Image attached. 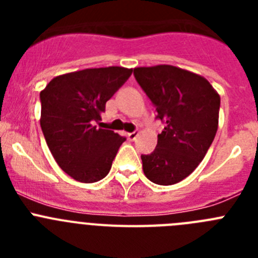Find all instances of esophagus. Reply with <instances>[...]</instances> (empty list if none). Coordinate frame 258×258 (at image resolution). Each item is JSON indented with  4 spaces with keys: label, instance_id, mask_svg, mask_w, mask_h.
<instances>
[{
    "label": "esophagus",
    "instance_id": "1",
    "mask_svg": "<svg viewBox=\"0 0 258 258\" xmlns=\"http://www.w3.org/2000/svg\"><path fill=\"white\" fill-rule=\"evenodd\" d=\"M138 132H132V133H127V140H131V141H134L137 138V137H138Z\"/></svg>",
    "mask_w": 258,
    "mask_h": 258
}]
</instances>
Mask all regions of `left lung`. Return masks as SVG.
I'll list each match as a JSON object with an SVG mask.
<instances>
[{"label": "left lung", "instance_id": "1", "mask_svg": "<svg viewBox=\"0 0 258 258\" xmlns=\"http://www.w3.org/2000/svg\"><path fill=\"white\" fill-rule=\"evenodd\" d=\"M134 76L165 124L154 152L141 156L143 173L156 184H174L197 169L211 147L220 94L207 79L174 66L137 67Z\"/></svg>", "mask_w": 258, "mask_h": 258}]
</instances>
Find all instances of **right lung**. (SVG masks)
<instances>
[{"instance_id": "obj_1", "label": "right lung", "mask_w": 258, "mask_h": 258, "mask_svg": "<svg viewBox=\"0 0 258 258\" xmlns=\"http://www.w3.org/2000/svg\"><path fill=\"white\" fill-rule=\"evenodd\" d=\"M132 72L116 66L88 68L54 77L41 90L40 124L47 147L76 181L93 183L108 174L125 138L94 122Z\"/></svg>"}]
</instances>
